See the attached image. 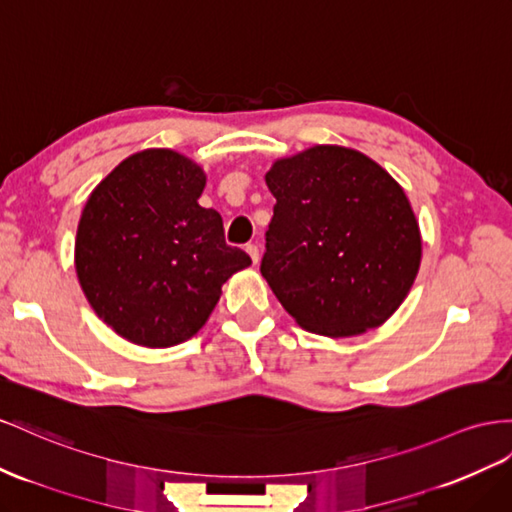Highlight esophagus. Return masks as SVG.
<instances>
[{
    "instance_id": "1",
    "label": "esophagus",
    "mask_w": 512,
    "mask_h": 512,
    "mask_svg": "<svg viewBox=\"0 0 512 512\" xmlns=\"http://www.w3.org/2000/svg\"><path fill=\"white\" fill-rule=\"evenodd\" d=\"M245 252L250 254V258H252L254 265H258V260H260V254H258V245H254V243H247V245H245Z\"/></svg>"
}]
</instances>
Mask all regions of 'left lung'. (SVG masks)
I'll list each match as a JSON object with an SVG mask.
<instances>
[{
	"mask_svg": "<svg viewBox=\"0 0 512 512\" xmlns=\"http://www.w3.org/2000/svg\"><path fill=\"white\" fill-rule=\"evenodd\" d=\"M260 273L295 323L327 338L379 327L416 282L422 237L405 189L355 148L275 159Z\"/></svg>",
	"mask_w": 512,
	"mask_h": 512,
	"instance_id": "left-lung-1",
	"label": "left lung"
}]
</instances>
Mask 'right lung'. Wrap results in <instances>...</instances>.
I'll use <instances>...</instances> for the list:
<instances>
[{"label":"right lung","mask_w":512,"mask_h":512,"mask_svg":"<svg viewBox=\"0 0 512 512\" xmlns=\"http://www.w3.org/2000/svg\"><path fill=\"white\" fill-rule=\"evenodd\" d=\"M206 174L170 148L129 155L94 187L75 271L96 316L124 340L168 349L209 321L222 286L252 258L226 245L222 215L198 204Z\"/></svg>","instance_id":"add662e5"}]
</instances>
